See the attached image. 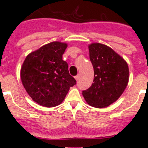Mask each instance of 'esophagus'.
Returning <instances> with one entry per match:
<instances>
[{
  "mask_svg": "<svg viewBox=\"0 0 148 148\" xmlns=\"http://www.w3.org/2000/svg\"><path fill=\"white\" fill-rule=\"evenodd\" d=\"M75 80L78 81L79 80V78H80V75H79V74H78V75H77L76 76H75Z\"/></svg>",
  "mask_w": 148,
  "mask_h": 148,
  "instance_id": "34e87169",
  "label": "esophagus"
}]
</instances>
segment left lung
Wrapping results in <instances>:
<instances>
[{
	"mask_svg": "<svg viewBox=\"0 0 148 148\" xmlns=\"http://www.w3.org/2000/svg\"><path fill=\"white\" fill-rule=\"evenodd\" d=\"M89 52L94 70L93 83L82 94L90 106L106 108L125 91L129 80L128 65L124 58L104 44H91Z\"/></svg>",
	"mask_w": 148,
	"mask_h": 148,
	"instance_id": "1",
	"label": "left lung"
}]
</instances>
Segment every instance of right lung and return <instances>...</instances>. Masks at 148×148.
Returning a JSON list of instances; mask_svg holds the SVG:
<instances>
[{
	"label": "right lung",
	"instance_id": "add662e5",
	"mask_svg": "<svg viewBox=\"0 0 148 148\" xmlns=\"http://www.w3.org/2000/svg\"><path fill=\"white\" fill-rule=\"evenodd\" d=\"M67 44L54 41L27 56L21 70L23 87L32 100L47 108L59 105L76 81L70 75L62 55Z\"/></svg>",
	"mask_w": 148,
	"mask_h": 148
}]
</instances>
